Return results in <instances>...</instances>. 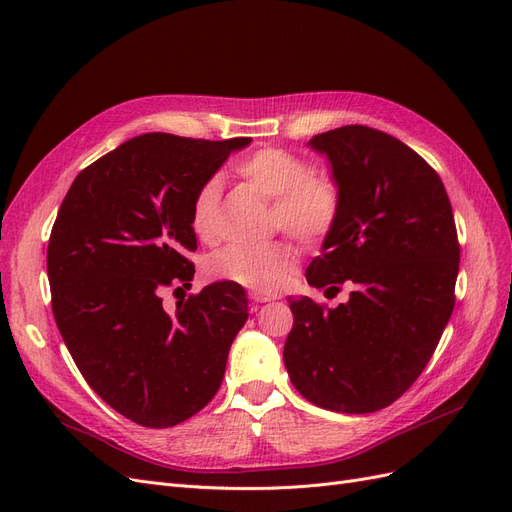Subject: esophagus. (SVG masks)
Instances as JSON below:
<instances>
[{"instance_id":"34e87169","label":"esophagus","mask_w":512,"mask_h":512,"mask_svg":"<svg viewBox=\"0 0 512 512\" xmlns=\"http://www.w3.org/2000/svg\"><path fill=\"white\" fill-rule=\"evenodd\" d=\"M250 299H252V301H256V303H267V301H273V299H277V294H273V292H260V290H252V292H250Z\"/></svg>"}]
</instances>
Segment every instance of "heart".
I'll return each instance as SVG.
<instances>
[{
	"mask_svg": "<svg viewBox=\"0 0 512 512\" xmlns=\"http://www.w3.org/2000/svg\"><path fill=\"white\" fill-rule=\"evenodd\" d=\"M237 173L271 198V220L303 243L327 239L342 211V188L339 181L322 168H309L299 153L262 147L237 164ZM220 183L207 179L194 194L190 207L192 232L205 243L218 241L220 228L215 220ZM297 250L288 241L267 245L230 243L213 252L205 271L211 280L232 282L254 290H275L290 275Z\"/></svg>",
	"mask_w": 512,
	"mask_h": 512,
	"instance_id": "obj_1",
	"label": "heart"
}]
</instances>
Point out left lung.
<instances>
[{"instance_id":"1","label":"left lung","mask_w":512,"mask_h":512,"mask_svg":"<svg viewBox=\"0 0 512 512\" xmlns=\"http://www.w3.org/2000/svg\"><path fill=\"white\" fill-rule=\"evenodd\" d=\"M309 145L327 153L342 211L305 271L307 284L354 290L335 309L290 299L284 363L314 406L376 412L421 376L453 314L459 239L451 200L436 170L376 128L342 126Z\"/></svg>"}]
</instances>
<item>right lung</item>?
Here are the masks:
<instances>
[{
    "instance_id": "1",
    "label": "right lung",
    "mask_w": 512,
    "mask_h": 512,
    "mask_svg": "<svg viewBox=\"0 0 512 512\" xmlns=\"http://www.w3.org/2000/svg\"><path fill=\"white\" fill-rule=\"evenodd\" d=\"M250 138L134 136L83 168L46 250L57 329L87 384L130 421L173 427L218 393L247 320L239 284L215 282L168 314L162 292L190 288L194 194Z\"/></svg>"
}]
</instances>
